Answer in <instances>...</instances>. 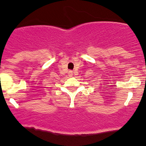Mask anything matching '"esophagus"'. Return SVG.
I'll return each mask as SVG.
<instances>
[{
  "instance_id": "34e87169",
  "label": "esophagus",
  "mask_w": 146,
  "mask_h": 146,
  "mask_svg": "<svg viewBox=\"0 0 146 146\" xmlns=\"http://www.w3.org/2000/svg\"><path fill=\"white\" fill-rule=\"evenodd\" d=\"M68 76H73V71H72V70H69V71H68Z\"/></svg>"
}]
</instances>
